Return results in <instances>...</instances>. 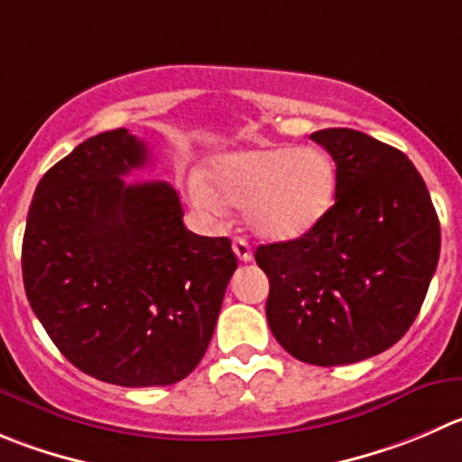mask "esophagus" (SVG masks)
Returning <instances> with one entry per match:
<instances>
[{
    "label": "esophagus",
    "instance_id": "34e87169",
    "mask_svg": "<svg viewBox=\"0 0 462 462\" xmlns=\"http://www.w3.org/2000/svg\"><path fill=\"white\" fill-rule=\"evenodd\" d=\"M234 252H236V256H238L240 263H249V261H252V247H249L247 240L236 238L234 240Z\"/></svg>",
    "mask_w": 462,
    "mask_h": 462
}]
</instances>
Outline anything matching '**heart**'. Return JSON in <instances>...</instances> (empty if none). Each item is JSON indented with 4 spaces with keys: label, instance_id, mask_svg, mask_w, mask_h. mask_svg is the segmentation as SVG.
<instances>
[{
    "label": "heart",
    "instance_id": "heart-1",
    "mask_svg": "<svg viewBox=\"0 0 462 462\" xmlns=\"http://www.w3.org/2000/svg\"><path fill=\"white\" fill-rule=\"evenodd\" d=\"M215 192L190 181L197 206L219 215L224 204L245 208L254 234L272 243L301 238L331 210L336 165L315 147H258L217 156L208 168Z\"/></svg>",
    "mask_w": 462,
    "mask_h": 462
}]
</instances>
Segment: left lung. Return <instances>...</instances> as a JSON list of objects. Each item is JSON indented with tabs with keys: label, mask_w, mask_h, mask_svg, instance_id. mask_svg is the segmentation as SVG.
I'll return each instance as SVG.
<instances>
[{
	"label": "left lung",
	"mask_w": 462,
	"mask_h": 462,
	"mask_svg": "<svg viewBox=\"0 0 462 462\" xmlns=\"http://www.w3.org/2000/svg\"><path fill=\"white\" fill-rule=\"evenodd\" d=\"M310 138L336 161V204L309 234L261 245L267 324L310 365L390 349L415 322L440 258V222L408 156L354 129Z\"/></svg>",
	"instance_id": "8db88e82"
}]
</instances>
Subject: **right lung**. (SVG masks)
Returning a JSON list of instances; mask_svg holds the SVG:
<instances>
[{
  "instance_id": "1",
  "label": "right lung",
  "mask_w": 462,
  "mask_h": 462,
  "mask_svg": "<svg viewBox=\"0 0 462 462\" xmlns=\"http://www.w3.org/2000/svg\"><path fill=\"white\" fill-rule=\"evenodd\" d=\"M147 158L126 129L83 140L41 179L22 240L26 300L51 342L125 388L199 365L238 267L231 240L183 226L168 181L125 183Z\"/></svg>"
}]
</instances>
